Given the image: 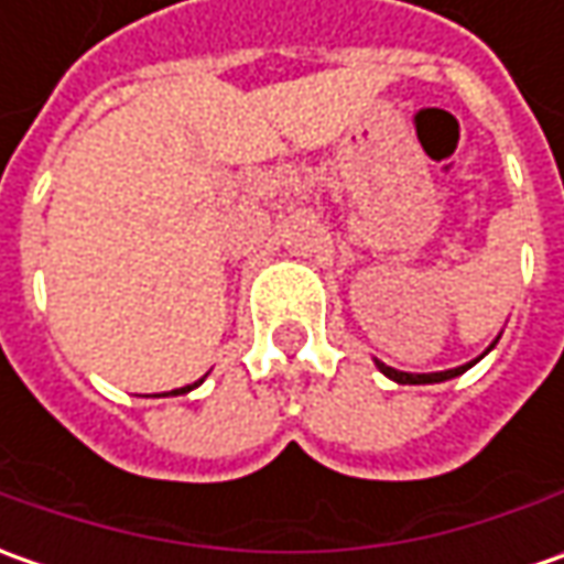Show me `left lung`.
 <instances>
[{"instance_id": "8db88e82", "label": "left lung", "mask_w": 564, "mask_h": 564, "mask_svg": "<svg viewBox=\"0 0 564 564\" xmlns=\"http://www.w3.org/2000/svg\"><path fill=\"white\" fill-rule=\"evenodd\" d=\"M492 345H496V341H492ZM492 345H489V348H492ZM489 348H487V351H489ZM487 351H484V355H487ZM484 355H480V358H484ZM480 358H477V360H480ZM477 360H470V364H465V367H455V370H443V373H401V370H395V367H386V364H379V360H377V367L389 379L401 382V386H426V382H445V379L462 377V373H465V370H470V367H474Z\"/></svg>"}]
</instances>
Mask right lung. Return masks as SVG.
<instances>
[{"mask_svg":"<svg viewBox=\"0 0 564 564\" xmlns=\"http://www.w3.org/2000/svg\"><path fill=\"white\" fill-rule=\"evenodd\" d=\"M194 386H197V382H194ZM194 386H185V389H175V392H172V395H182V392H191V389H194Z\"/></svg>","mask_w":564,"mask_h":564,"instance_id":"add662e5","label":"right lung"}]
</instances>
